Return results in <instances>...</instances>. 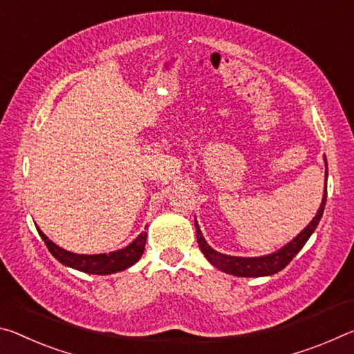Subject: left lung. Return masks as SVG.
<instances>
[{
    "instance_id": "obj_1",
    "label": "left lung",
    "mask_w": 354,
    "mask_h": 354,
    "mask_svg": "<svg viewBox=\"0 0 354 354\" xmlns=\"http://www.w3.org/2000/svg\"><path fill=\"white\" fill-rule=\"evenodd\" d=\"M326 178H328V166H326ZM326 187H324V194H323V201L322 205L318 208L315 218L312 219L310 224L306 227L298 236L288 243L287 246H283L281 251H277L271 256H263V257H234V256H225V254H221L215 251V249L210 248L207 245V241L202 236V232L198 225V221L194 219V225H196V236H198V243L202 254H204L205 259L210 262L213 266H216L218 270L224 271L227 274H234V276H240V277H259V276H271L281 271L282 268L292 262V259L297 256V254L301 251V248L306 245V241L309 240V236L314 234V230L317 229L318 223L323 216V210L324 205H326Z\"/></svg>"
}]
</instances>
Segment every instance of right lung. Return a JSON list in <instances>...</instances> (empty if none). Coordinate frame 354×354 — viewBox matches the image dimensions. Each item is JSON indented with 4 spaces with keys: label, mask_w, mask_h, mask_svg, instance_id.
I'll return each mask as SVG.
<instances>
[{
    "label": "right lung",
    "mask_w": 354,
    "mask_h": 354,
    "mask_svg": "<svg viewBox=\"0 0 354 354\" xmlns=\"http://www.w3.org/2000/svg\"><path fill=\"white\" fill-rule=\"evenodd\" d=\"M39 230V235L42 236L45 241L48 251L53 254V257L59 260L62 265L71 266V268L80 270L83 273L89 274H111L118 273V271H122L129 268L133 263H136L139 257L142 256L144 246H146L147 240V232L144 230L139 234L135 241H131L129 246L124 249H119V251L109 252V254H97V256H84V254H73L71 251H66V249L59 248L55 245L53 241L46 239V236Z\"/></svg>",
    "instance_id": "obj_1"
}]
</instances>
